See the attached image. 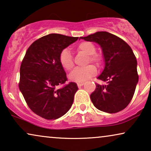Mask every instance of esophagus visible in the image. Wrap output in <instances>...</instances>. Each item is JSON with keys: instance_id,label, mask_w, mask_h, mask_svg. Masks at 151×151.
<instances>
[{"instance_id": "obj_1", "label": "esophagus", "mask_w": 151, "mask_h": 151, "mask_svg": "<svg viewBox=\"0 0 151 151\" xmlns=\"http://www.w3.org/2000/svg\"><path fill=\"white\" fill-rule=\"evenodd\" d=\"M84 84V83H83V82H79V83L77 84V85H78V87H80V86H83Z\"/></svg>"}]
</instances>
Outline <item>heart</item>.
Returning <instances> with one entry per match:
<instances>
[{"mask_svg":"<svg viewBox=\"0 0 151 151\" xmlns=\"http://www.w3.org/2000/svg\"><path fill=\"white\" fill-rule=\"evenodd\" d=\"M76 50L78 52L88 55L87 60H86L87 64L93 63L96 64L97 66H100L102 64V58L100 55L96 53V48L93 43L88 41H83L77 45ZM59 61L62 67L65 70L70 71L73 69L74 66L73 56L68 49H65L61 51L59 55ZM96 73V67L93 65H89L85 67L76 68L69 74V78L71 81L82 82L88 80Z\"/></svg>","mask_w":151,"mask_h":151,"instance_id":"heart-1","label":"heart"}]
</instances>
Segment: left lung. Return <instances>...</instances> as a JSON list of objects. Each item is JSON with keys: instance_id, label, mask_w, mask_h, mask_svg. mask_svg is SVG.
<instances>
[{"instance_id": "obj_1", "label": "left lung", "mask_w": 151, "mask_h": 151, "mask_svg": "<svg viewBox=\"0 0 151 151\" xmlns=\"http://www.w3.org/2000/svg\"><path fill=\"white\" fill-rule=\"evenodd\" d=\"M86 41L95 42L102 48L105 66L99 80L106 85L96 84L91 100L99 110L115 113L124 109L135 93L139 76L137 60L131 47L125 41L106 32H98L86 37Z\"/></svg>"}]
</instances>
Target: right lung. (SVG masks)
Returning a JSON list of instances; mask_svg holds the SVG:
<instances>
[{
    "label": "right lung",
    "mask_w": 151,
    "mask_h": 151,
    "mask_svg": "<svg viewBox=\"0 0 151 151\" xmlns=\"http://www.w3.org/2000/svg\"><path fill=\"white\" fill-rule=\"evenodd\" d=\"M78 37L51 34L34 41L26 51L20 69L19 88L28 106L46 119H56L69 110L78 88L69 82L59 61L60 53Z\"/></svg>",
    "instance_id": "1"
}]
</instances>
